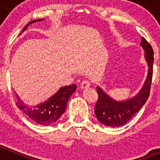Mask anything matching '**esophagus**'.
<instances>
[{
  "instance_id": "1",
  "label": "esophagus",
  "mask_w": 160,
  "mask_h": 160,
  "mask_svg": "<svg viewBox=\"0 0 160 160\" xmlns=\"http://www.w3.org/2000/svg\"><path fill=\"white\" fill-rule=\"evenodd\" d=\"M90 86V83L88 80H83L81 83H80V88L81 89H86Z\"/></svg>"
}]
</instances>
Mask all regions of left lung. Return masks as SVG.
<instances>
[{"instance_id":"left-lung-1","label":"left lung","mask_w":160,"mask_h":160,"mask_svg":"<svg viewBox=\"0 0 160 160\" xmlns=\"http://www.w3.org/2000/svg\"><path fill=\"white\" fill-rule=\"evenodd\" d=\"M140 46L145 51V59L149 70L142 88L135 97L125 101H118L107 94L100 87L97 88L98 100L94 113L98 121L106 126L120 127L125 125L143 107L149 98L152 77L154 53L152 46L143 37Z\"/></svg>"}]
</instances>
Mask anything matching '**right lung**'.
<instances>
[{
    "instance_id": "obj_1",
    "label": "right lung",
    "mask_w": 160,
    "mask_h": 160,
    "mask_svg": "<svg viewBox=\"0 0 160 160\" xmlns=\"http://www.w3.org/2000/svg\"><path fill=\"white\" fill-rule=\"evenodd\" d=\"M44 19L42 18L32 21L25 25L22 32L26 29L31 24L35 23L36 22H41ZM76 89H77L76 84L62 87L55 94L50 97L47 101L33 106V107L25 104L20 99L18 95H17L18 101L16 102V105L29 118L38 125H50L56 122L60 118V116L65 112L67 102H68L71 95L76 91Z\"/></svg>"
}]
</instances>
